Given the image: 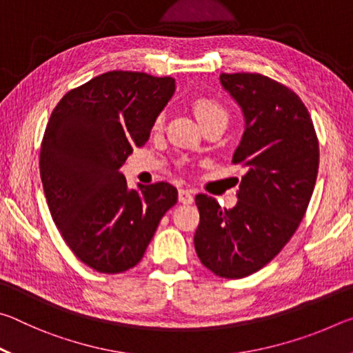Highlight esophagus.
Segmentation results:
<instances>
[{
	"label": "esophagus",
	"instance_id": "34e87169",
	"mask_svg": "<svg viewBox=\"0 0 353 353\" xmlns=\"http://www.w3.org/2000/svg\"><path fill=\"white\" fill-rule=\"evenodd\" d=\"M193 193L190 190H179V202L182 204H193Z\"/></svg>",
	"mask_w": 353,
	"mask_h": 353
}]
</instances>
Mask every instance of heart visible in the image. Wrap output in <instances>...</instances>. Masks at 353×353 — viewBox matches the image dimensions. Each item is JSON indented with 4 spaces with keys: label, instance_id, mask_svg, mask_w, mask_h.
I'll return each instance as SVG.
<instances>
[{
    "label": "heart",
    "instance_id": "1",
    "mask_svg": "<svg viewBox=\"0 0 353 353\" xmlns=\"http://www.w3.org/2000/svg\"><path fill=\"white\" fill-rule=\"evenodd\" d=\"M191 107H193L194 115L199 119V123L202 124V126H205V124L212 123V121H218V119L227 121V110L214 99L196 98L193 101V104H191ZM162 124H163V117L159 115L154 123V128L160 129L162 128Z\"/></svg>",
    "mask_w": 353,
    "mask_h": 353
}]
</instances>
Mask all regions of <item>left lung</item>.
Listing matches in <instances>:
<instances>
[{"mask_svg": "<svg viewBox=\"0 0 353 353\" xmlns=\"http://www.w3.org/2000/svg\"><path fill=\"white\" fill-rule=\"evenodd\" d=\"M219 81L243 110L244 134L232 162L246 174L229 210L196 196L194 249L213 274L241 279L268 265L294 235L318 177L319 143L305 104L288 87L256 73H223Z\"/></svg>", "mask_w": 353, "mask_h": 353, "instance_id": "1", "label": "left lung"}]
</instances>
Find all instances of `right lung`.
<instances>
[{"label": "right lung", "instance_id": "1", "mask_svg": "<svg viewBox=\"0 0 353 353\" xmlns=\"http://www.w3.org/2000/svg\"><path fill=\"white\" fill-rule=\"evenodd\" d=\"M174 90L172 77L109 71L70 90L51 113L40 148L46 202L65 243L94 271L134 268L177 202L171 183L130 190L119 172Z\"/></svg>", "mask_w": 353, "mask_h": 353}]
</instances>
